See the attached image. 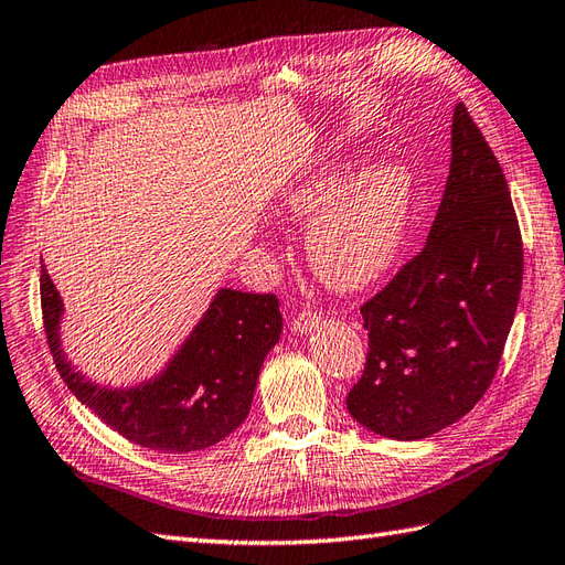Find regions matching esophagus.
Wrapping results in <instances>:
<instances>
[{"label": "esophagus", "instance_id": "esophagus-1", "mask_svg": "<svg viewBox=\"0 0 565 565\" xmlns=\"http://www.w3.org/2000/svg\"><path fill=\"white\" fill-rule=\"evenodd\" d=\"M319 323H321V316L316 313V311L305 309V311L295 316L290 326H292L295 333H311L313 328H319Z\"/></svg>", "mask_w": 565, "mask_h": 565}]
</instances>
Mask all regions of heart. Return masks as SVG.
<instances>
[{"label":"heart","mask_w":565,"mask_h":565,"mask_svg":"<svg viewBox=\"0 0 565 565\" xmlns=\"http://www.w3.org/2000/svg\"><path fill=\"white\" fill-rule=\"evenodd\" d=\"M412 177L395 162L352 177L350 164L321 168L282 199V213L307 227L311 273L328 290L360 292L386 273L401 249Z\"/></svg>","instance_id":"obj_1"}]
</instances>
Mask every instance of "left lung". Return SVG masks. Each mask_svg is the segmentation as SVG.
Listing matches in <instances>:
<instances>
[{"mask_svg":"<svg viewBox=\"0 0 565 565\" xmlns=\"http://www.w3.org/2000/svg\"><path fill=\"white\" fill-rule=\"evenodd\" d=\"M522 287V239L493 150L462 103L450 170L424 249L362 307L369 354L350 415L379 436L419 441L491 386Z\"/></svg>","mask_w":565,"mask_h":565,"instance_id":"1","label":"left lung"}]
</instances>
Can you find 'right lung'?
Segmentation results:
<instances>
[{"mask_svg": "<svg viewBox=\"0 0 565 565\" xmlns=\"http://www.w3.org/2000/svg\"><path fill=\"white\" fill-rule=\"evenodd\" d=\"M40 299L47 345L81 405L131 444L160 452H194L223 441L252 409L258 371L282 333L275 295L220 287L211 307L162 371L136 386L90 381L62 350L64 301L43 266Z\"/></svg>", "mask_w": 565, "mask_h": 565, "instance_id": "1", "label": "right lung"}]
</instances>
